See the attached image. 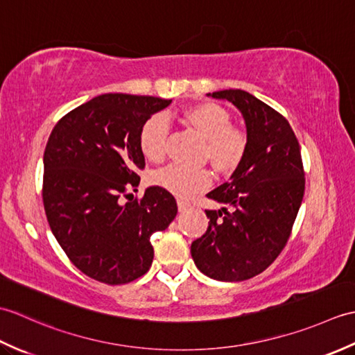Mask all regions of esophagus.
<instances>
[{
	"mask_svg": "<svg viewBox=\"0 0 355 355\" xmlns=\"http://www.w3.org/2000/svg\"><path fill=\"white\" fill-rule=\"evenodd\" d=\"M177 206H178L180 212H184V210H187V209L191 207V202L189 201H184V200H178L177 201Z\"/></svg>",
	"mask_w": 355,
	"mask_h": 355,
	"instance_id": "obj_1",
	"label": "esophagus"
}]
</instances>
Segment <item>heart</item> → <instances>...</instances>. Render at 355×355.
<instances>
[{"label": "heart", "mask_w": 355, "mask_h": 355, "mask_svg": "<svg viewBox=\"0 0 355 355\" xmlns=\"http://www.w3.org/2000/svg\"><path fill=\"white\" fill-rule=\"evenodd\" d=\"M183 119L202 139L207 140V157L216 169L230 171L244 157L247 140L239 130L232 128L229 112L216 103H200L187 108ZM169 134V122L164 114H154L143 122L139 132V146L146 160L158 163L166 155V140ZM150 183L163 187L177 197L206 189L210 175L205 169L187 168L183 164H168L150 175Z\"/></svg>", "instance_id": "obj_1"}]
</instances>
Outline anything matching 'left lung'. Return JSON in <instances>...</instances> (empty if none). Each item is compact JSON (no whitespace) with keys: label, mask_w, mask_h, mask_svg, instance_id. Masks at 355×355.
<instances>
[{"label":"left lung","mask_w":355,"mask_h":355,"mask_svg":"<svg viewBox=\"0 0 355 355\" xmlns=\"http://www.w3.org/2000/svg\"><path fill=\"white\" fill-rule=\"evenodd\" d=\"M207 96L241 111L247 146L229 182L207 193L224 207L206 210L209 227L191 253L206 276L245 281L262 273L290 238L305 191L302 155L288 120L253 94L223 89Z\"/></svg>","instance_id":"8db88e82"}]
</instances>
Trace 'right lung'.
<instances>
[{
  "mask_svg": "<svg viewBox=\"0 0 355 355\" xmlns=\"http://www.w3.org/2000/svg\"><path fill=\"white\" fill-rule=\"evenodd\" d=\"M172 101L153 96L102 94L65 114L44 150L42 201L50 229L69 259L96 281L120 285L143 276L154 258L150 235L177 215V202L150 186L140 200L145 155L143 122Z\"/></svg>",
  "mask_w": 355,
  "mask_h": 355,
  "instance_id": "add662e5",
  "label": "right lung"
}]
</instances>
